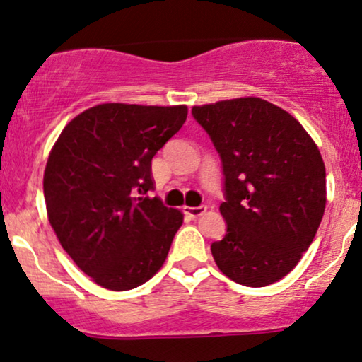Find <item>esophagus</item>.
<instances>
[{"mask_svg":"<svg viewBox=\"0 0 362 362\" xmlns=\"http://www.w3.org/2000/svg\"><path fill=\"white\" fill-rule=\"evenodd\" d=\"M185 215H188L189 218H198L206 211V206H185L182 208Z\"/></svg>","mask_w":362,"mask_h":362,"instance_id":"obj_1","label":"esophagus"}]
</instances>
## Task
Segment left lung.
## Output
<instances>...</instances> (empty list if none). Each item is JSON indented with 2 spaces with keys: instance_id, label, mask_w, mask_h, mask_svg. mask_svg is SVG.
<instances>
[{
  "instance_id": "8db88e82",
  "label": "left lung",
  "mask_w": 362,
  "mask_h": 362,
  "mask_svg": "<svg viewBox=\"0 0 362 362\" xmlns=\"http://www.w3.org/2000/svg\"><path fill=\"white\" fill-rule=\"evenodd\" d=\"M222 159L227 222L211 244L232 281L261 288L284 278L310 247L325 211V165L301 123L261 98L193 106Z\"/></svg>"
}]
</instances>
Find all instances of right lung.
<instances>
[{
    "label": "right lung",
    "mask_w": 362,
    "mask_h": 362,
    "mask_svg": "<svg viewBox=\"0 0 362 362\" xmlns=\"http://www.w3.org/2000/svg\"><path fill=\"white\" fill-rule=\"evenodd\" d=\"M186 117L185 105L103 103L72 118L50 151L49 222L76 266L106 290L140 286L168 257L182 214L146 194L152 157Z\"/></svg>",
    "instance_id": "add662e5"
}]
</instances>
